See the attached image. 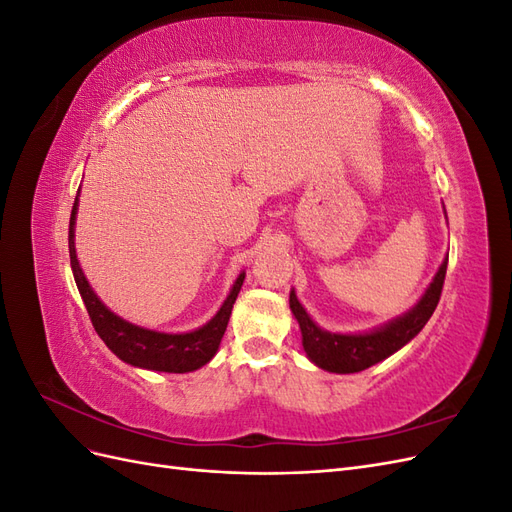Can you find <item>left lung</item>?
I'll return each mask as SVG.
<instances>
[{"mask_svg":"<svg viewBox=\"0 0 512 512\" xmlns=\"http://www.w3.org/2000/svg\"><path fill=\"white\" fill-rule=\"evenodd\" d=\"M446 265L448 258H444L436 277H433V282L410 312L386 322L384 327H378L369 333L344 335L320 329L318 324L309 318L294 290H290V309L299 322V329L303 335V350L307 354V359L322 369L333 371V374H354V371H363L384 361L386 356H391L399 348H404L410 339L421 333L431 314L436 312L446 277Z\"/></svg>","mask_w":512,"mask_h":512,"instance_id":"1","label":"left lung"}]
</instances>
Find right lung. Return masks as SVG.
<instances>
[{
  "mask_svg": "<svg viewBox=\"0 0 512 512\" xmlns=\"http://www.w3.org/2000/svg\"><path fill=\"white\" fill-rule=\"evenodd\" d=\"M76 211H79V194L74 198V207L70 213V232H68L70 267L74 273L76 288H79L83 303L87 307L91 324H94L96 333L108 346V350L117 354L123 363L151 369V371H168V374H185V371H194L207 365L220 348V342L230 320L232 305L237 301V294L243 286L245 273H239L226 301L218 309V314L196 331L160 333V331L136 327V324L113 314L111 309L98 299V294L91 290L87 277L79 265V258H76V247H74Z\"/></svg>",
  "mask_w": 512,
  "mask_h": 512,
  "instance_id": "1",
  "label": "right lung"
}]
</instances>
